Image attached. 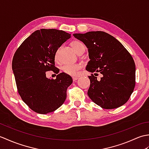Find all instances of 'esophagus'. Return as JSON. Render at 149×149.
Instances as JSON below:
<instances>
[{
    "label": "esophagus",
    "instance_id": "1",
    "mask_svg": "<svg viewBox=\"0 0 149 149\" xmlns=\"http://www.w3.org/2000/svg\"><path fill=\"white\" fill-rule=\"evenodd\" d=\"M78 79H79L78 77H72V79H73V81H76Z\"/></svg>",
    "mask_w": 149,
    "mask_h": 149
}]
</instances>
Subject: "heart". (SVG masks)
I'll use <instances>...</instances> for the list:
<instances>
[{
	"mask_svg": "<svg viewBox=\"0 0 149 149\" xmlns=\"http://www.w3.org/2000/svg\"><path fill=\"white\" fill-rule=\"evenodd\" d=\"M71 45L73 47V49L75 50V51L77 54H79L82 50L85 49V47L83 43L79 41H74L71 43ZM59 52V49L56 50L55 53V59L58 58ZM63 72L65 73L66 74L70 75H75L77 74V73L79 71V70L81 68V65L79 63H75V64H68L62 66Z\"/></svg>",
	"mask_w": 149,
	"mask_h": 149,
	"instance_id": "1",
	"label": "heart"
}]
</instances>
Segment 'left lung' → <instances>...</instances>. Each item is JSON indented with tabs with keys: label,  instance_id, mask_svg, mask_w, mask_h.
Returning a JSON list of instances; mask_svg holds the SVG:
<instances>
[{
	"label": "left lung",
	"instance_id": "left-lung-1",
	"mask_svg": "<svg viewBox=\"0 0 149 149\" xmlns=\"http://www.w3.org/2000/svg\"><path fill=\"white\" fill-rule=\"evenodd\" d=\"M88 49L90 60L86 70L90 86L88 95L93 102L104 109H115L127 102L135 86L134 59L118 40L103 31L73 34ZM103 74L99 81L96 75Z\"/></svg>",
	"mask_w": 149,
	"mask_h": 149
}]
</instances>
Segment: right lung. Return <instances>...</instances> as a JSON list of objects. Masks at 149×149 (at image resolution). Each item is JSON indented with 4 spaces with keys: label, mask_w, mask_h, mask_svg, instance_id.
I'll return each instance as SVG.
<instances>
[{
    "label": "right lung",
    "mask_w": 149,
    "mask_h": 149,
    "mask_svg": "<svg viewBox=\"0 0 149 149\" xmlns=\"http://www.w3.org/2000/svg\"><path fill=\"white\" fill-rule=\"evenodd\" d=\"M71 34L55 29L34 31L15 52L12 61L18 92L34 111L47 114L64 103L72 78L64 72L56 79L47 78L46 72L59 73L55 67V53Z\"/></svg>",
    "instance_id": "obj_1"
}]
</instances>
